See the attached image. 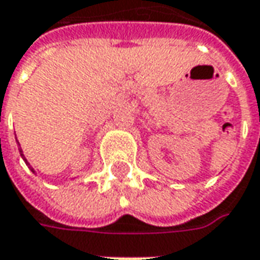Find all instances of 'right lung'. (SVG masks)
<instances>
[{
  "instance_id": "right-lung-1",
  "label": "right lung",
  "mask_w": 260,
  "mask_h": 260,
  "mask_svg": "<svg viewBox=\"0 0 260 260\" xmlns=\"http://www.w3.org/2000/svg\"><path fill=\"white\" fill-rule=\"evenodd\" d=\"M20 155L23 156V159H24V162H25V164H27V165H28V162H27V159H25L24 155H23V150H21V149H20ZM28 168H30V169H31V166H30V165H28ZM31 171H33V169H31ZM33 172H35V171H33Z\"/></svg>"
}]
</instances>
